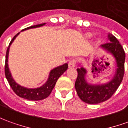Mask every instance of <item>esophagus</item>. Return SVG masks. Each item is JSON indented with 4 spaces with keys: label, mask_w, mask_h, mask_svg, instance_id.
I'll return each mask as SVG.
<instances>
[{
    "label": "esophagus",
    "mask_w": 128,
    "mask_h": 128,
    "mask_svg": "<svg viewBox=\"0 0 128 128\" xmlns=\"http://www.w3.org/2000/svg\"><path fill=\"white\" fill-rule=\"evenodd\" d=\"M76 64V60L75 59H72L68 62V67L69 68H74L75 67Z\"/></svg>",
    "instance_id": "34e87169"
}]
</instances>
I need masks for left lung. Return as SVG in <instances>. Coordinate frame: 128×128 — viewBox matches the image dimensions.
<instances>
[{
    "instance_id": "left-lung-1",
    "label": "left lung",
    "mask_w": 128,
    "mask_h": 128,
    "mask_svg": "<svg viewBox=\"0 0 128 128\" xmlns=\"http://www.w3.org/2000/svg\"><path fill=\"white\" fill-rule=\"evenodd\" d=\"M108 39L110 42L102 45V47L114 56L118 66L115 76L110 82L100 86L89 85L84 78L86 74V69L82 67L77 68L78 76L76 80L75 88L80 99L88 104H99L110 99L118 88L125 74V51L114 36L108 35Z\"/></svg>"
}]
</instances>
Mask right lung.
Instances as JSON below:
<instances>
[{
  "instance_id": "add662e5",
  "label": "right lung",
  "mask_w": 128,
  "mask_h": 128,
  "mask_svg": "<svg viewBox=\"0 0 128 128\" xmlns=\"http://www.w3.org/2000/svg\"><path fill=\"white\" fill-rule=\"evenodd\" d=\"M45 24L46 23L31 26L24 28L22 31L26 30V29H28V28H31L42 26ZM19 34L20 33H18L17 34H16L13 37V38L12 39V40L10 42L9 46H8V48L7 49V51H6V64H5V74H6V78H7L8 81L9 82L11 88L14 92V93L16 94V95H18L19 97L28 100H44V99L47 98L50 94V93L52 92V90L54 87L55 86L58 78L64 74L65 71L67 70L68 64H64V65L55 68H54L53 70L50 71L49 78L48 80V81H47L46 84H44L40 88H35V89H28V88H26L19 86L12 78V76H11V74H10L9 68H8V58L10 46L11 45V43L13 42V40H14V38L16 37V36Z\"/></svg>"
}]
</instances>
